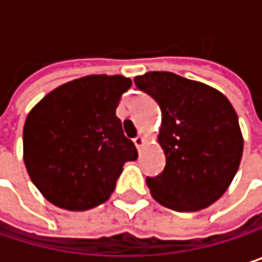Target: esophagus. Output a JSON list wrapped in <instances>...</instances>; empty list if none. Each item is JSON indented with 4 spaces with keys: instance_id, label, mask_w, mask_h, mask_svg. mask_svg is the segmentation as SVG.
I'll return each instance as SVG.
<instances>
[{
    "instance_id": "34e87169",
    "label": "esophagus",
    "mask_w": 262,
    "mask_h": 262,
    "mask_svg": "<svg viewBox=\"0 0 262 262\" xmlns=\"http://www.w3.org/2000/svg\"><path fill=\"white\" fill-rule=\"evenodd\" d=\"M133 142H135L136 148H138V150H141V148L144 147V144H145V138H144V136H141V135H138V136L133 139Z\"/></svg>"
}]
</instances>
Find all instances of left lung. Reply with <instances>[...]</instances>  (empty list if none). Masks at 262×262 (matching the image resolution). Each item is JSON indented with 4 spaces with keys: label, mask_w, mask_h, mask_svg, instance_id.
<instances>
[{
    "label": "left lung",
    "mask_w": 262,
    "mask_h": 262,
    "mask_svg": "<svg viewBox=\"0 0 262 262\" xmlns=\"http://www.w3.org/2000/svg\"><path fill=\"white\" fill-rule=\"evenodd\" d=\"M135 84L151 95L162 112L158 142L165 168L147 178L161 205L181 211L205 209L229 188L243 156V133L234 106L215 88L174 73L150 71Z\"/></svg>",
    "instance_id": "1"
}]
</instances>
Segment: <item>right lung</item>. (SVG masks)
Wrapping results in <instances>:
<instances>
[{
    "instance_id": "obj_1",
    "label": "right lung",
    "mask_w": 262,
    "mask_h": 262,
    "mask_svg": "<svg viewBox=\"0 0 262 262\" xmlns=\"http://www.w3.org/2000/svg\"><path fill=\"white\" fill-rule=\"evenodd\" d=\"M130 86L124 76L80 77L53 89L27 115V173L54 206L86 211L104 203L123 165L138 159L117 117Z\"/></svg>"
}]
</instances>
